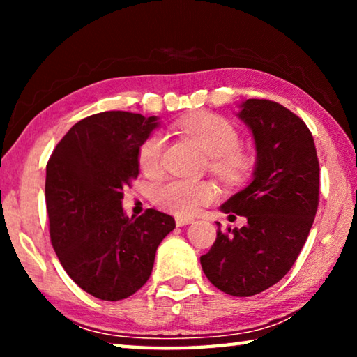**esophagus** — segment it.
Instances as JSON below:
<instances>
[{
	"label": "esophagus",
	"mask_w": 357,
	"mask_h": 357,
	"mask_svg": "<svg viewBox=\"0 0 357 357\" xmlns=\"http://www.w3.org/2000/svg\"><path fill=\"white\" fill-rule=\"evenodd\" d=\"M174 222H176V225L178 227H184V225H189V223H192L193 222V219L192 217H176V219H174Z\"/></svg>",
	"instance_id": "1"
}]
</instances>
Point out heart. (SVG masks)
<instances>
[{
    "mask_svg": "<svg viewBox=\"0 0 357 357\" xmlns=\"http://www.w3.org/2000/svg\"><path fill=\"white\" fill-rule=\"evenodd\" d=\"M179 129L195 140L209 155V172L228 185H238L249 178L255 157L241 146L236 126L215 113H198L183 119ZM165 138L159 132L148 135L138 148V165L146 174L160 168ZM215 197L214 185L208 181L170 178L153 187V202L160 209L176 215H192Z\"/></svg>",
    "mask_w": 357,
    "mask_h": 357,
    "instance_id": "b5f03b06",
    "label": "heart"
}]
</instances>
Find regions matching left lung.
Instances as JSON below:
<instances>
[{"label": "left lung", "instance_id": "1", "mask_svg": "<svg viewBox=\"0 0 357 357\" xmlns=\"http://www.w3.org/2000/svg\"><path fill=\"white\" fill-rule=\"evenodd\" d=\"M239 118L257 148L252 183L220 206L243 228L220 229L200 258L203 273L220 291L247 298L283 279L298 259L319 202V164L304 121L280 104L247 99Z\"/></svg>", "mask_w": 357, "mask_h": 357}]
</instances>
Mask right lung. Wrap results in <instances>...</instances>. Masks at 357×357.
I'll list each match as a JSON object with an SVG mask.
<instances>
[{"mask_svg":"<svg viewBox=\"0 0 357 357\" xmlns=\"http://www.w3.org/2000/svg\"><path fill=\"white\" fill-rule=\"evenodd\" d=\"M157 118L104 112L78 121L47 162L45 203L59 263L102 301L137 293L153 273L155 250L174 219L146 209L124 215L123 190L138 176V148Z\"/></svg>","mask_w":357,"mask_h":357,"instance_id":"right-lung-1","label":"right lung"}]
</instances>
